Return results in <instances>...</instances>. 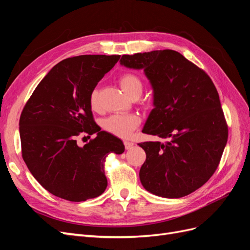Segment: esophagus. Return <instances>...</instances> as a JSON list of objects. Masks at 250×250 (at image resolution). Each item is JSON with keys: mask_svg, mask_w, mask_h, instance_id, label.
Returning a JSON list of instances; mask_svg holds the SVG:
<instances>
[{"mask_svg": "<svg viewBox=\"0 0 250 250\" xmlns=\"http://www.w3.org/2000/svg\"><path fill=\"white\" fill-rule=\"evenodd\" d=\"M124 145H125L126 149H130L134 145V143L129 142V141H124Z\"/></svg>", "mask_w": 250, "mask_h": 250, "instance_id": "obj_1", "label": "esophagus"}]
</instances>
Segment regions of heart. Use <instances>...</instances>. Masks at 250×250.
Masks as SVG:
<instances>
[{
    "mask_svg": "<svg viewBox=\"0 0 250 250\" xmlns=\"http://www.w3.org/2000/svg\"><path fill=\"white\" fill-rule=\"evenodd\" d=\"M119 83L123 92L131 99L135 100L141 97L144 90V82L131 73H126L119 79ZM89 105L94 111H99L101 108L99 89L94 88L89 96ZM141 123V119L135 113H124V115H111L102 121V128L108 133L119 138H128L137 129Z\"/></svg>",
    "mask_w": 250,
    "mask_h": 250,
    "instance_id": "b5f03b06",
    "label": "heart"
}]
</instances>
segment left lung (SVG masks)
Wrapping results in <instances>:
<instances>
[{"mask_svg": "<svg viewBox=\"0 0 250 250\" xmlns=\"http://www.w3.org/2000/svg\"><path fill=\"white\" fill-rule=\"evenodd\" d=\"M120 62L143 69L153 88L154 108L142 132L169 142H144L143 187L165 198H180L202 187L220 163L229 128L208 75L180 53L160 50L123 55Z\"/></svg>", "mask_w": 250, "mask_h": 250, "instance_id": "1", "label": "left lung"}]
</instances>
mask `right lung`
<instances>
[{
	"mask_svg": "<svg viewBox=\"0 0 250 250\" xmlns=\"http://www.w3.org/2000/svg\"><path fill=\"white\" fill-rule=\"evenodd\" d=\"M120 55H80L57 63L29 98L20 118L21 156L34 178L51 194L69 201L100 196L107 187L104 162L124 145L101 131L89 96ZM97 137L83 147L80 134Z\"/></svg>",
	"mask_w": 250,
	"mask_h": 250,
	"instance_id": "obj_1",
	"label": "right lung"
}]
</instances>
